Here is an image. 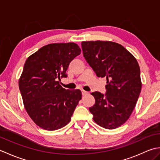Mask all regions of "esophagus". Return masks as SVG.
Returning <instances> with one entry per match:
<instances>
[{"label":"esophagus","mask_w":160,"mask_h":160,"mask_svg":"<svg viewBox=\"0 0 160 160\" xmlns=\"http://www.w3.org/2000/svg\"><path fill=\"white\" fill-rule=\"evenodd\" d=\"M82 96H86V95H87L89 93H88L87 91H85L82 90Z\"/></svg>","instance_id":"1"}]
</instances>
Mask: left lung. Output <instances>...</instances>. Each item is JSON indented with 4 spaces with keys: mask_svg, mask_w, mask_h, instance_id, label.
Returning a JSON list of instances; mask_svg holds the SVG:
<instances>
[{
    "mask_svg": "<svg viewBox=\"0 0 160 160\" xmlns=\"http://www.w3.org/2000/svg\"><path fill=\"white\" fill-rule=\"evenodd\" d=\"M81 45L84 58L97 76L107 78L106 93H91L95 104L89 111L100 127L116 128L130 117L140 96L142 82L138 61L114 42L86 41Z\"/></svg>",
    "mask_w": 160,
    "mask_h": 160,
    "instance_id": "8db88e82",
    "label": "left lung"
}]
</instances>
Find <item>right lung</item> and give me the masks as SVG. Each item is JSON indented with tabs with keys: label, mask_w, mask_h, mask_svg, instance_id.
Wrapping results in <instances>:
<instances>
[{
	"label": "right lung",
	"mask_w": 160,
	"mask_h": 160,
	"mask_svg": "<svg viewBox=\"0 0 160 160\" xmlns=\"http://www.w3.org/2000/svg\"><path fill=\"white\" fill-rule=\"evenodd\" d=\"M81 49L74 42L53 43L30 56L19 79L24 107L36 125L47 131L66 126L81 98L79 89L66 90L60 84L67 78L69 63Z\"/></svg>",
	"instance_id": "right-lung-1"
}]
</instances>
